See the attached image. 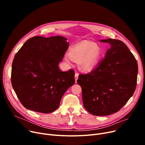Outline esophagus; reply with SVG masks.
I'll list each match as a JSON object with an SVG mask.
<instances>
[{
    "instance_id": "1",
    "label": "esophagus",
    "mask_w": 145,
    "mask_h": 145,
    "mask_svg": "<svg viewBox=\"0 0 145 145\" xmlns=\"http://www.w3.org/2000/svg\"><path fill=\"white\" fill-rule=\"evenodd\" d=\"M78 76H79L78 73L76 72V73H75V74H74V78H75V82H77V80H78Z\"/></svg>"
}]
</instances>
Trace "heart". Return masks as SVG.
Masks as SVG:
<instances>
[{
	"label": "heart",
	"instance_id": "heart-1",
	"mask_svg": "<svg viewBox=\"0 0 145 145\" xmlns=\"http://www.w3.org/2000/svg\"><path fill=\"white\" fill-rule=\"evenodd\" d=\"M101 56V49L94 42L82 41L71 48L64 56L65 62H78V67L83 72H90L96 66Z\"/></svg>",
	"mask_w": 145,
	"mask_h": 145
}]
</instances>
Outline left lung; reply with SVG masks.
<instances>
[{
    "label": "left lung",
    "instance_id": "1",
    "mask_svg": "<svg viewBox=\"0 0 145 145\" xmlns=\"http://www.w3.org/2000/svg\"><path fill=\"white\" fill-rule=\"evenodd\" d=\"M110 48L93 71L80 74L77 80L82 88L84 107L95 116L118 112L135 90L138 67L127 46L119 40L108 39Z\"/></svg>",
    "mask_w": 145,
    "mask_h": 145
}]
</instances>
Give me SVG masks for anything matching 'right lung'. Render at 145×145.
Instances as JSON below:
<instances>
[{
    "label": "right lung",
    "instance_id": "add662e5",
    "mask_svg": "<svg viewBox=\"0 0 145 145\" xmlns=\"http://www.w3.org/2000/svg\"><path fill=\"white\" fill-rule=\"evenodd\" d=\"M66 40L60 36H34L15 55L12 85L26 109L43 113L55 111L66 91L74 83V71L62 72L58 66L69 48Z\"/></svg>",
    "mask_w": 145,
    "mask_h": 145
}]
</instances>
